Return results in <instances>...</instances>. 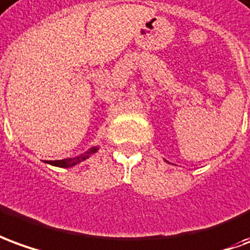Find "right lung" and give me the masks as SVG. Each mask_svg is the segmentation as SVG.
I'll return each instance as SVG.
<instances>
[{
  "instance_id": "right-lung-1",
  "label": "right lung",
  "mask_w": 250,
  "mask_h": 250,
  "mask_svg": "<svg viewBox=\"0 0 250 250\" xmlns=\"http://www.w3.org/2000/svg\"><path fill=\"white\" fill-rule=\"evenodd\" d=\"M97 150V148H93V149H90L86 153V155H82V156H77L74 157V159H63V160H54V162H48L49 164H52V166H56V167H63V168H67V167H72V166H75L78 163H81L82 160L84 159H87L88 155H91Z\"/></svg>"
}]
</instances>
